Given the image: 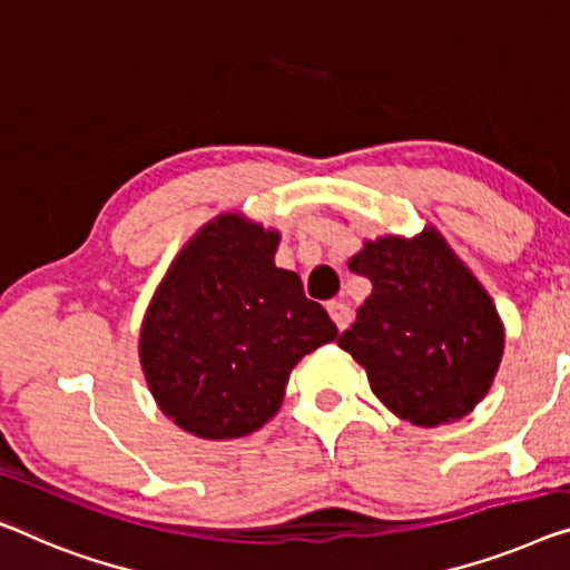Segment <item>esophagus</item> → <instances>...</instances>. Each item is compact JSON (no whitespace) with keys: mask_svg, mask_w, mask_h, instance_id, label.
<instances>
[{"mask_svg":"<svg viewBox=\"0 0 570 570\" xmlns=\"http://www.w3.org/2000/svg\"><path fill=\"white\" fill-rule=\"evenodd\" d=\"M327 312H330V320L335 322L340 333L347 327V322H351V307L343 302H327Z\"/></svg>","mask_w":570,"mask_h":570,"instance_id":"1","label":"esophagus"}]
</instances>
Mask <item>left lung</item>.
<instances>
[{
    "mask_svg": "<svg viewBox=\"0 0 570 570\" xmlns=\"http://www.w3.org/2000/svg\"><path fill=\"white\" fill-rule=\"evenodd\" d=\"M347 268L373 288L337 345L366 368L379 402L417 428L473 412L502 363L504 325L445 237L432 225L414 237L381 235Z\"/></svg>",
    "mask_w": 570,
    "mask_h": 570,
    "instance_id": "1",
    "label": "left lung"
}]
</instances>
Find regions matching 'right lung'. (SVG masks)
Listing matches in <instances>:
<instances>
[{"instance_id":"obj_1","label":"right lung","mask_w":570,"mask_h":570,"mask_svg":"<svg viewBox=\"0 0 570 570\" xmlns=\"http://www.w3.org/2000/svg\"><path fill=\"white\" fill-rule=\"evenodd\" d=\"M282 235L243 212H223L178 250L140 325L142 376L158 410L202 440L263 428L284 402L304 355L337 327L276 266Z\"/></svg>"}]
</instances>
